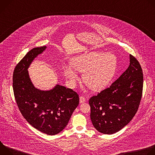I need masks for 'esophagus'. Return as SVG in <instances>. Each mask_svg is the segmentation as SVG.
<instances>
[{
  "label": "esophagus",
  "instance_id": "obj_1",
  "mask_svg": "<svg viewBox=\"0 0 155 155\" xmlns=\"http://www.w3.org/2000/svg\"><path fill=\"white\" fill-rule=\"evenodd\" d=\"M85 101H86V99L83 96H80V104H82V103L84 102Z\"/></svg>",
  "mask_w": 155,
  "mask_h": 155
}]
</instances>
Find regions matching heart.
Returning a JSON list of instances; mask_svg holds the SVG:
<instances>
[{"mask_svg":"<svg viewBox=\"0 0 155 155\" xmlns=\"http://www.w3.org/2000/svg\"><path fill=\"white\" fill-rule=\"evenodd\" d=\"M118 59L112 53L94 51L74 57L71 65L64 68V74L72 83L78 79L77 71L83 72L86 84L94 91L106 87L114 78L117 68Z\"/></svg>","mask_w":155,"mask_h":155,"instance_id":"obj_1","label":"heart"}]
</instances>
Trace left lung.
<instances>
[{"instance_id":"1","label":"left lung","mask_w":155,"mask_h":155,"mask_svg":"<svg viewBox=\"0 0 155 155\" xmlns=\"http://www.w3.org/2000/svg\"><path fill=\"white\" fill-rule=\"evenodd\" d=\"M130 64L110 87L89 100L94 127L112 134L127 125L136 115L142 95L143 72L139 61L129 55Z\"/></svg>"}]
</instances>
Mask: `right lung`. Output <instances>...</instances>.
<instances>
[{
	"instance_id": "obj_1",
	"label": "right lung",
	"mask_w": 155,
	"mask_h": 155,
	"mask_svg": "<svg viewBox=\"0 0 155 155\" xmlns=\"http://www.w3.org/2000/svg\"><path fill=\"white\" fill-rule=\"evenodd\" d=\"M46 46L30 50L16 65L13 75L14 96L20 112L34 127L48 135H56L68 125L79 104V97L70 88L56 84L50 90L35 87L28 68Z\"/></svg>"
}]
</instances>
